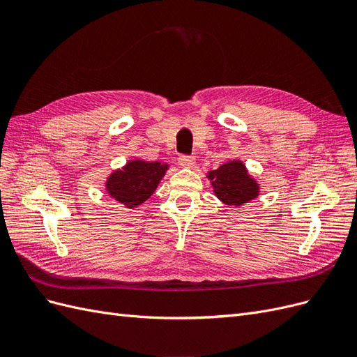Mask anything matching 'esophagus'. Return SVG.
<instances>
[{
  "label": "esophagus",
  "mask_w": 357,
  "mask_h": 357,
  "mask_svg": "<svg viewBox=\"0 0 357 357\" xmlns=\"http://www.w3.org/2000/svg\"><path fill=\"white\" fill-rule=\"evenodd\" d=\"M178 165L183 167V168H192L193 165H195V158L181 155V156L178 158Z\"/></svg>",
  "instance_id": "1"
}]
</instances>
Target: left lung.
Wrapping results in <instances>:
<instances>
[{
  "label": "left lung",
  "mask_w": 357,
  "mask_h": 357,
  "mask_svg": "<svg viewBox=\"0 0 357 357\" xmlns=\"http://www.w3.org/2000/svg\"><path fill=\"white\" fill-rule=\"evenodd\" d=\"M214 195L226 205H243L259 195V185L248 176L241 160H229L218 169L208 171Z\"/></svg>",
  "instance_id": "1"
}]
</instances>
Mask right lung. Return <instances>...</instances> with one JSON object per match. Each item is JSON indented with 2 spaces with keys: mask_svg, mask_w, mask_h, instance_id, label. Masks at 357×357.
Wrapping results in <instances>:
<instances>
[{
  "mask_svg": "<svg viewBox=\"0 0 357 357\" xmlns=\"http://www.w3.org/2000/svg\"><path fill=\"white\" fill-rule=\"evenodd\" d=\"M168 164L132 159L122 169H116L105 181V190L126 208H134L153 195L165 176Z\"/></svg>",
  "mask_w": 357,
  "mask_h": 357,
  "instance_id": "obj_1",
  "label": "right lung"
}]
</instances>
